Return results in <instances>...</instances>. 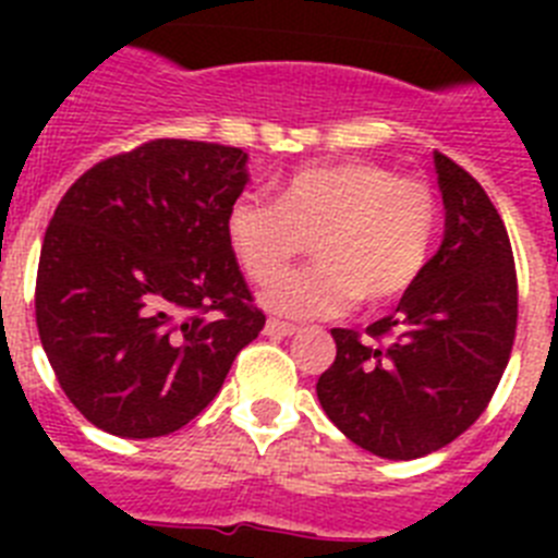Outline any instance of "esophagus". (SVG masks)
<instances>
[{
	"label": "esophagus",
	"instance_id": "obj_1",
	"mask_svg": "<svg viewBox=\"0 0 558 558\" xmlns=\"http://www.w3.org/2000/svg\"><path fill=\"white\" fill-rule=\"evenodd\" d=\"M295 332H299V327H293L288 322H279V318H268V324H265V335H274V338H290Z\"/></svg>",
	"mask_w": 558,
	"mask_h": 558
}]
</instances>
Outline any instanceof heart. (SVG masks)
I'll return each instance as SVG.
<instances>
[{
  "label": "heart",
  "instance_id": "heart-1",
  "mask_svg": "<svg viewBox=\"0 0 558 558\" xmlns=\"http://www.w3.org/2000/svg\"><path fill=\"white\" fill-rule=\"evenodd\" d=\"M436 231L427 184L374 161L295 170L279 201L245 192L226 211V240L254 282H270L313 236L318 263L279 276L263 304L290 318H327L386 304L418 279Z\"/></svg>",
  "mask_w": 558,
  "mask_h": 558
}]
</instances>
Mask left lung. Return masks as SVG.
<instances>
[{"instance_id": "1", "label": "left lung", "mask_w": 558, "mask_h": 558, "mask_svg": "<svg viewBox=\"0 0 558 558\" xmlns=\"http://www.w3.org/2000/svg\"><path fill=\"white\" fill-rule=\"evenodd\" d=\"M445 236L393 315L366 329H332L335 363L318 402L349 441L388 461L430 456L456 441L509 363L517 274L509 234L489 195L445 153H433ZM391 333L386 344L379 337Z\"/></svg>"}]
</instances>
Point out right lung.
<instances>
[{
  "mask_svg": "<svg viewBox=\"0 0 558 558\" xmlns=\"http://www.w3.org/2000/svg\"><path fill=\"white\" fill-rule=\"evenodd\" d=\"M248 153L156 140L83 172L44 234L36 324L69 402L156 438L218 397L265 327L226 240Z\"/></svg>",
  "mask_w": 558,
  "mask_h": 558,
  "instance_id": "right-lung-1",
  "label": "right lung"
}]
</instances>
